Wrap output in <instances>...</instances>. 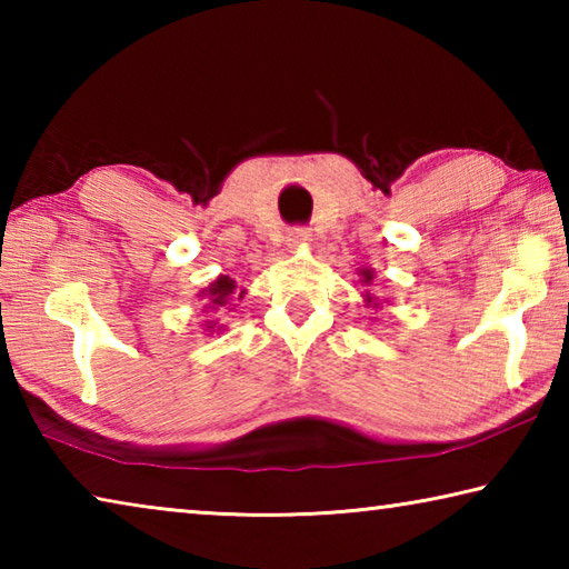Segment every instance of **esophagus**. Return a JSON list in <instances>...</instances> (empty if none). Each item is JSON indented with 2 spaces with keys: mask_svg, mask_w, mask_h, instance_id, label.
<instances>
[{
  "mask_svg": "<svg viewBox=\"0 0 569 569\" xmlns=\"http://www.w3.org/2000/svg\"><path fill=\"white\" fill-rule=\"evenodd\" d=\"M288 246H291V248H298V246H303V243H308V240H311V236H308V228H301V226H298V228H291V230H288Z\"/></svg>",
  "mask_w": 569,
  "mask_h": 569,
  "instance_id": "1",
  "label": "esophagus"
}]
</instances>
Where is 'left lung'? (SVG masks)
Segmentation results:
<instances>
[{"label":"left lung","mask_w":569,"mask_h":569,"mask_svg":"<svg viewBox=\"0 0 569 569\" xmlns=\"http://www.w3.org/2000/svg\"><path fill=\"white\" fill-rule=\"evenodd\" d=\"M373 281V273L371 271H363V283H371ZM371 303V301H369Z\"/></svg>","instance_id":"left-lung-1"}]
</instances>
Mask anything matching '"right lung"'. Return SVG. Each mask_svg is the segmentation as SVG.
I'll list each match as a JSON object with an SVG mask.
<instances>
[{"label": "right lung", "mask_w": 569, "mask_h": 569, "mask_svg": "<svg viewBox=\"0 0 569 569\" xmlns=\"http://www.w3.org/2000/svg\"><path fill=\"white\" fill-rule=\"evenodd\" d=\"M236 291V281L228 276H220L216 283H210V288L206 291V298L210 306H223L228 301V296H233ZM208 329H213V326H208Z\"/></svg>", "instance_id": "right-lung-1"}]
</instances>
